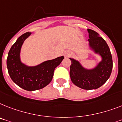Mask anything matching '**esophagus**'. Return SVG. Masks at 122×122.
<instances>
[{
    "mask_svg": "<svg viewBox=\"0 0 122 122\" xmlns=\"http://www.w3.org/2000/svg\"><path fill=\"white\" fill-rule=\"evenodd\" d=\"M70 55V52H66L64 53V57H68Z\"/></svg>",
    "mask_w": 122,
    "mask_h": 122,
    "instance_id": "1",
    "label": "esophagus"
}]
</instances>
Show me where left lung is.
<instances>
[{
  "instance_id": "1",
  "label": "left lung",
  "mask_w": 122,
  "mask_h": 122,
  "mask_svg": "<svg viewBox=\"0 0 122 122\" xmlns=\"http://www.w3.org/2000/svg\"><path fill=\"white\" fill-rule=\"evenodd\" d=\"M89 45L95 53L102 57V60L93 69L83 68L80 62L73 59L71 60L70 76L75 85L85 90H92L103 85L110 76L113 67V61L109 47L104 39L95 31L87 29Z\"/></svg>"
}]
</instances>
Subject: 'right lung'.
Returning a JSON list of instances; mask_svg holds the SVG:
<instances>
[{
	"label": "right lung",
	"mask_w": 122,
	"mask_h": 122,
	"mask_svg": "<svg viewBox=\"0 0 122 122\" xmlns=\"http://www.w3.org/2000/svg\"><path fill=\"white\" fill-rule=\"evenodd\" d=\"M31 34L26 32L19 37L12 46L7 59L8 72L14 83L24 90L34 91L44 88L52 81L55 68L64 57L47 60L35 67H28L21 62L20 49L24 41Z\"/></svg>",
	"instance_id": "obj_1"
}]
</instances>
